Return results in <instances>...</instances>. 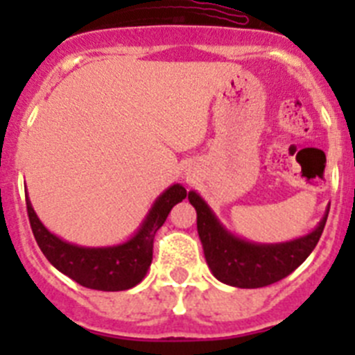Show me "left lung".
<instances>
[{"instance_id":"1","label":"left lung","mask_w":355,"mask_h":355,"mask_svg":"<svg viewBox=\"0 0 355 355\" xmlns=\"http://www.w3.org/2000/svg\"><path fill=\"white\" fill-rule=\"evenodd\" d=\"M189 200L198 211V234L211 273L239 288H259L280 282L307 259L327 225L328 211L313 232L280 244H256L228 232L196 191Z\"/></svg>"}]
</instances>
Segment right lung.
Instances as JSON below:
<instances>
[{
    "mask_svg": "<svg viewBox=\"0 0 355 355\" xmlns=\"http://www.w3.org/2000/svg\"><path fill=\"white\" fill-rule=\"evenodd\" d=\"M187 198L180 184H173L155 200L139 230L127 242L110 247H82L62 241L48 230L27 200L28 221L39 249L58 271L82 287L120 292L144 280L153 261V242L175 204Z\"/></svg>",
    "mask_w": 355,
    "mask_h": 355,
    "instance_id": "1",
    "label": "right lung"
}]
</instances>
